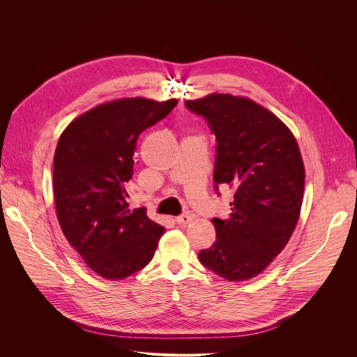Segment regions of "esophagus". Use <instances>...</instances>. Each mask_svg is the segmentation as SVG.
Wrapping results in <instances>:
<instances>
[{"mask_svg":"<svg viewBox=\"0 0 357 357\" xmlns=\"http://www.w3.org/2000/svg\"><path fill=\"white\" fill-rule=\"evenodd\" d=\"M191 220H192V217L190 214H182V215L176 217V222L179 224V226H182V227L186 226V224H190Z\"/></svg>","mask_w":357,"mask_h":357,"instance_id":"esophagus-1","label":"esophagus"}]
</instances>
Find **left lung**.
Here are the masks:
<instances>
[{
	"label": "left lung",
	"instance_id": "8db88e82",
	"mask_svg": "<svg viewBox=\"0 0 357 357\" xmlns=\"http://www.w3.org/2000/svg\"><path fill=\"white\" fill-rule=\"evenodd\" d=\"M214 135V191H234L229 218H213L217 240L201 264L227 280L266 269L289 241L301 211L305 172L291 130L261 105L229 93L185 101Z\"/></svg>",
	"mask_w": 357,
	"mask_h": 357
}]
</instances>
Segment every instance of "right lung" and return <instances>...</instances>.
<instances>
[{
  "label": "right lung",
  "instance_id": "obj_1",
  "mask_svg": "<svg viewBox=\"0 0 357 357\" xmlns=\"http://www.w3.org/2000/svg\"><path fill=\"white\" fill-rule=\"evenodd\" d=\"M176 100L124 98L73 120L53 158V194L61 229L85 264L107 279H124L153 259L165 231L130 210L127 183L142 131L171 112Z\"/></svg>",
  "mask_w": 357,
  "mask_h": 357
}]
</instances>
